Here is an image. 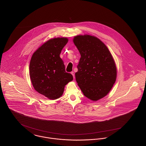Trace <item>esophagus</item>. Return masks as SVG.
Listing matches in <instances>:
<instances>
[{"label": "esophagus", "mask_w": 146, "mask_h": 146, "mask_svg": "<svg viewBox=\"0 0 146 146\" xmlns=\"http://www.w3.org/2000/svg\"><path fill=\"white\" fill-rule=\"evenodd\" d=\"M71 74H72V75L73 76V78L74 79V78H75V74H74V73L73 72H71Z\"/></svg>", "instance_id": "esophagus-1"}]
</instances>
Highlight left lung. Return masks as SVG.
Listing matches in <instances>:
<instances>
[{"mask_svg":"<svg viewBox=\"0 0 146 146\" xmlns=\"http://www.w3.org/2000/svg\"><path fill=\"white\" fill-rule=\"evenodd\" d=\"M73 41L81 55L76 82L85 97L97 101L110 92L116 81L115 61L106 45L95 36L79 35Z\"/></svg>","mask_w":146,"mask_h":146,"instance_id":"obj_1","label":"left lung"}]
</instances>
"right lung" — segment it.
<instances>
[{"label": "right lung", "mask_w": 146, "mask_h": 146, "mask_svg": "<svg viewBox=\"0 0 146 146\" xmlns=\"http://www.w3.org/2000/svg\"><path fill=\"white\" fill-rule=\"evenodd\" d=\"M68 42L64 37L49 39L35 51L30 61L29 76L34 89L50 100L61 97L65 85L73 79L60 57Z\"/></svg>", "instance_id": "add662e5"}]
</instances>
